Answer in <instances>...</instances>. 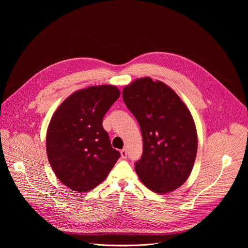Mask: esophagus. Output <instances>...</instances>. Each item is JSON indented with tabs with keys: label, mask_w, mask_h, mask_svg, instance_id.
Instances as JSON below:
<instances>
[{
	"label": "esophagus",
	"mask_w": 248,
	"mask_h": 248,
	"mask_svg": "<svg viewBox=\"0 0 248 248\" xmlns=\"http://www.w3.org/2000/svg\"><path fill=\"white\" fill-rule=\"evenodd\" d=\"M121 155H122V158H123V159H125V158H126V156H127V151H126L125 148L121 151Z\"/></svg>",
	"instance_id": "esophagus-1"
}]
</instances>
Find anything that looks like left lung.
I'll list each match as a JSON object with an SVG mask.
<instances>
[{
	"mask_svg": "<svg viewBox=\"0 0 248 248\" xmlns=\"http://www.w3.org/2000/svg\"><path fill=\"white\" fill-rule=\"evenodd\" d=\"M143 139V153L135 162L140 181L156 193L180 187L187 179L197 152L192 116L175 92L161 81L139 78L123 90Z\"/></svg>",
	"mask_w": 248,
	"mask_h": 248,
	"instance_id": "1",
	"label": "left lung"
}]
</instances>
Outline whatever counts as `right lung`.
Masks as SVG:
<instances>
[{"label": "right lung", "mask_w": 248, "mask_h": 248, "mask_svg": "<svg viewBox=\"0 0 248 248\" xmlns=\"http://www.w3.org/2000/svg\"><path fill=\"white\" fill-rule=\"evenodd\" d=\"M120 95L112 85L81 89L66 98L53 115L47 131V155L57 178L68 188L92 190L121 157L102 125Z\"/></svg>", "instance_id": "right-lung-1"}]
</instances>
